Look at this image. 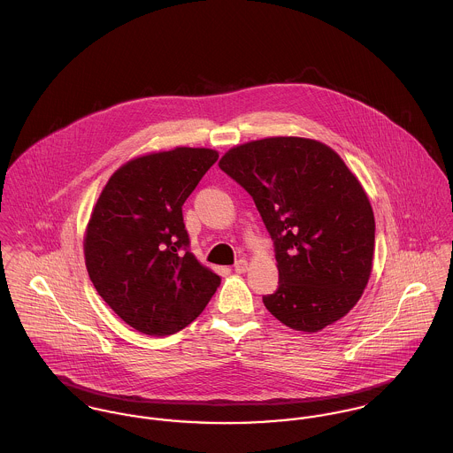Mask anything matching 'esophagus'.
<instances>
[{
    "label": "esophagus",
    "mask_w": 453,
    "mask_h": 453,
    "mask_svg": "<svg viewBox=\"0 0 453 453\" xmlns=\"http://www.w3.org/2000/svg\"><path fill=\"white\" fill-rule=\"evenodd\" d=\"M234 268H235L237 273H244L248 270V261L246 259H239V261H235Z\"/></svg>",
    "instance_id": "obj_1"
}]
</instances>
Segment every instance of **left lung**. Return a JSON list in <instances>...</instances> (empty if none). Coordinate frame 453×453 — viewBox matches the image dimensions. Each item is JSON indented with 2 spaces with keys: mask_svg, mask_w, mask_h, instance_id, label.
<instances>
[{
  "mask_svg": "<svg viewBox=\"0 0 453 453\" xmlns=\"http://www.w3.org/2000/svg\"><path fill=\"white\" fill-rule=\"evenodd\" d=\"M219 169L253 196L275 246L279 288L263 296L266 311L307 333L349 314L372 273L375 216L340 155L279 135L234 146Z\"/></svg>",
  "mask_w": 453,
  "mask_h": 453,
  "instance_id": "left-lung-1",
  "label": "left lung"
}]
</instances>
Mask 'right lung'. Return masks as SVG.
Masks as SVG:
<instances>
[{"label":"right lung","instance_id":"1","mask_svg":"<svg viewBox=\"0 0 453 453\" xmlns=\"http://www.w3.org/2000/svg\"><path fill=\"white\" fill-rule=\"evenodd\" d=\"M218 151L180 146L124 164L99 195L83 239L88 277L134 329L165 336L195 321L221 277L190 253L183 203Z\"/></svg>","mask_w":453,"mask_h":453}]
</instances>
